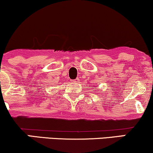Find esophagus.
Instances as JSON below:
<instances>
[{
    "mask_svg": "<svg viewBox=\"0 0 153 153\" xmlns=\"http://www.w3.org/2000/svg\"><path fill=\"white\" fill-rule=\"evenodd\" d=\"M79 81H80V80H79L78 78H76L75 80H73V82H74V83H78Z\"/></svg>",
    "mask_w": 153,
    "mask_h": 153,
    "instance_id": "esophagus-1",
    "label": "esophagus"
}]
</instances>
